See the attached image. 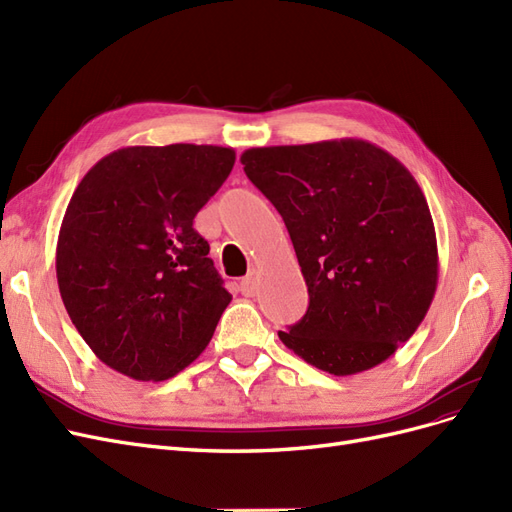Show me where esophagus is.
Wrapping results in <instances>:
<instances>
[{"label": "esophagus", "instance_id": "esophagus-1", "mask_svg": "<svg viewBox=\"0 0 512 512\" xmlns=\"http://www.w3.org/2000/svg\"><path fill=\"white\" fill-rule=\"evenodd\" d=\"M241 292L245 294V297H254V292H256V271H250V273L243 277V280H241Z\"/></svg>", "mask_w": 512, "mask_h": 512}]
</instances>
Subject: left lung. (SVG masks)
<instances>
[{"instance_id":"left-lung-1","label":"left lung","mask_w":512,"mask_h":512,"mask_svg":"<svg viewBox=\"0 0 512 512\" xmlns=\"http://www.w3.org/2000/svg\"><path fill=\"white\" fill-rule=\"evenodd\" d=\"M241 164L284 218L309 292L284 346L333 376L389 359L438 286L436 228L410 170L361 138L254 147Z\"/></svg>"}]
</instances>
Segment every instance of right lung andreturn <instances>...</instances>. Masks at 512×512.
Masks as SVG:
<instances>
[{"mask_svg": "<svg viewBox=\"0 0 512 512\" xmlns=\"http://www.w3.org/2000/svg\"><path fill=\"white\" fill-rule=\"evenodd\" d=\"M232 166L230 147H123L74 190L55 256L61 301L119 374L168 380L211 342L232 297L194 218Z\"/></svg>", "mask_w": 512, "mask_h": 512, "instance_id": "1", "label": "right lung"}]
</instances>
